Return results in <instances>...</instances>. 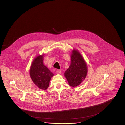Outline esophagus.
<instances>
[{"instance_id": "1", "label": "esophagus", "mask_w": 125, "mask_h": 125, "mask_svg": "<svg viewBox=\"0 0 125 125\" xmlns=\"http://www.w3.org/2000/svg\"><path fill=\"white\" fill-rule=\"evenodd\" d=\"M56 73H57L58 74H61V70H56Z\"/></svg>"}]
</instances>
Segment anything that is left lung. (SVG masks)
Returning <instances> with one entry per match:
<instances>
[{
    "mask_svg": "<svg viewBox=\"0 0 125 125\" xmlns=\"http://www.w3.org/2000/svg\"><path fill=\"white\" fill-rule=\"evenodd\" d=\"M71 55V64L64 73V76L70 86L73 87L79 85L87 74V63L80 53L73 50Z\"/></svg>",
    "mask_w": 125,
    "mask_h": 125,
    "instance_id": "left-lung-1",
    "label": "left lung"
}]
</instances>
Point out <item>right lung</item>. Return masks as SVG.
Returning a JSON list of instances; mask_svg holds the SVG:
<instances>
[{"label": "right lung", "mask_w": 125, "mask_h": 125, "mask_svg": "<svg viewBox=\"0 0 125 125\" xmlns=\"http://www.w3.org/2000/svg\"><path fill=\"white\" fill-rule=\"evenodd\" d=\"M43 56L39 55L35 58L30 69V75L38 88L46 90L49 87L51 78L54 74L44 65Z\"/></svg>", "instance_id": "1"}]
</instances>
